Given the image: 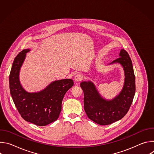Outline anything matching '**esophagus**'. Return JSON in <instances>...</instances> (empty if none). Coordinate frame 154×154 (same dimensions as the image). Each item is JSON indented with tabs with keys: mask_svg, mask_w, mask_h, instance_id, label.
<instances>
[{
	"mask_svg": "<svg viewBox=\"0 0 154 154\" xmlns=\"http://www.w3.org/2000/svg\"><path fill=\"white\" fill-rule=\"evenodd\" d=\"M83 77L81 74H78L75 75L74 80H75V82H80L83 79Z\"/></svg>",
	"mask_w": 154,
	"mask_h": 154,
	"instance_id": "obj_1",
	"label": "esophagus"
}]
</instances>
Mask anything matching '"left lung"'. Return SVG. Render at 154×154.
<instances>
[{
	"label": "left lung",
	"mask_w": 154,
	"mask_h": 154,
	"mask_svg": "<svg viewBox=\"0 0 154 154\" xmlns=\"http://www.w3.org/2000/svg\"><path fill=\"white\" fill-rule=\"evenodd\" d=\"M114 63L122 66L125 82L121 93L112 100L102 98L92 82L80 83L84 93V109L88 117L102 125L111 124L122 119L128 112L135 93V77L132 63L127 51L121 49L119 57L112 63Z\"/></svg>",
	"instance_id": "left-lung-1"
}]
</instances>
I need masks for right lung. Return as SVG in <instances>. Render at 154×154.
Segmentation results:
<instances>
[{"label": "right lung", "mask_w": 154, "mask_h": 154, "mask_svg": "<svg viewBox=\"0 0 154 154\" xmlns=\"http://www.w3.org/2000/svg\"><path fill=\"white\" fill-rule=\"evenodd\" d=\"M29 51L23 50L14 60L9 77L10 93L22 118L36 125L45 126L59 117L63 99L74 82L71 79L57 80L39 92L26 91L20 83L19 75L26 53Z\"/></svg>", "instance_id": "add662e5"}]
</instances>
